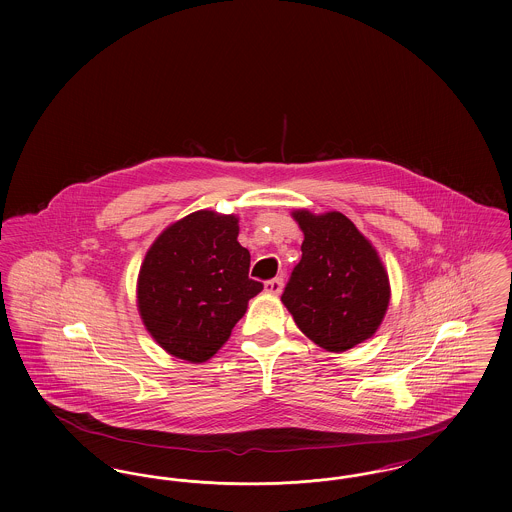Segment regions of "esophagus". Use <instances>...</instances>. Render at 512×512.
Masks as SVG:
<instances>
[{
    "label": "esophagus",
    "mask_w": 512,
    "mask_h": 512,
    "mask_svg": "<svg viewBox=\"0 0 512 512\" xmlns=\"http://www.w3.org/2000/svg\"><path fill=\"white\" fill-rule=\"evenodd\" d=\"M284 288V278L282 276H276L272 280L265 282V292L272 293V295H278Z\"/></svg>",
    "instance_id": "esophagus-1"
}]
</instances>
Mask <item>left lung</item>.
<instances>
[{
  "label": "left lung",
  "instance_id": "1",
  "mask_svg": "<svg viewBox=\"0 0 512 512\" xmlns=\"http://www.w3.org/2000/svg\"><path fill=\"white\" fill-rule=\"evenodd\" d=\"M305 234L301 261L282 293L299 330L326 351H347L378 330L390 303L388 272L376 249L338 211H295Z\"/></svg>",
  "mask_w": 512,
  "mask_h": 512
}]
</instances>
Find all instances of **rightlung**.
<instances>
[{
	"label": "right lung",
	"instance_id": "1",
	"mask_svg": "<svg viewBox=\"0 0 512 512\" xmlns=\"http://www.w3.org/2000/svg\"><path fill=\"white\" fill-rule=\"evenodd\" d=\"M238 219L197 211L149 247L138 278V309L149 334L174 357L205 363L263 290L249 278Z\"/></svg>",
	"mask_w": 512,
	"mask_h": 512
}]
</instances>
